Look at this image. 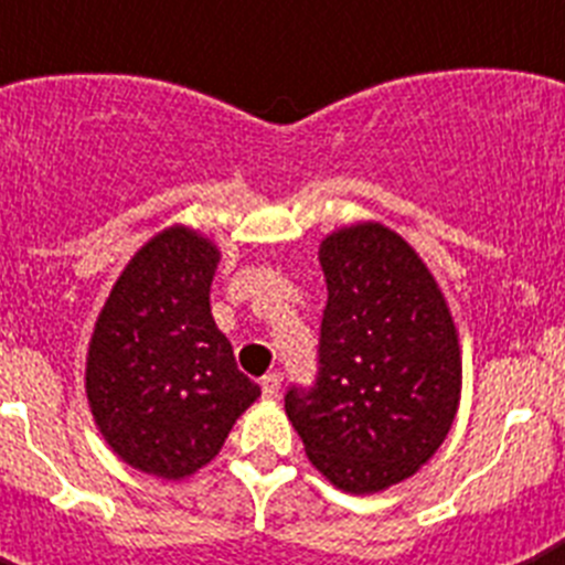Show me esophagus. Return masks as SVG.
<instances>
[{
	"mask_svg": "<svg viewBox=\"0 0 565 565\" xmlns=\"http://www.w3.org/2000/svg\"><path fill=\"white\" fill-rule=\"evenodd\" d=\"M263 396L266 398H277L279 396V387H282V376L279 373H268V376H263Z\"/></svg>",
	"mask_w": 565,
	"mask_h": 565,
	"instance_id": "1",
	"label": "esophagus"
}]
</instances>
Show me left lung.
<instances>
[{"mask_svg":"<svg viewBox=\"0 0 565 565\" xmlns=\"http://www.w3.org/2000/svg\"><path fill=\"white\" fill-rule=\"evenodd\" d=\"M328 306L311 391L286 393L306 456L348 495H373L436 456L461 402L450 306L416 248L376 221L319 243Z\"/></svg>","mask_w":565,"mask_h":565,"instance_id":"1","label":"left lung"}]
</instances>
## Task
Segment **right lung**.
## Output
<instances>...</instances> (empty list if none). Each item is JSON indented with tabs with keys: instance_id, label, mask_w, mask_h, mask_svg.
Listing matches in <instances>:
<instances>
[{
	"instance_id": "right-lung-1",
	"label": "right lung",
	"mask_w": 565,
	"mask_h": 565,
	"mask_svg": "<svg viewBox=\"0 0 565 565\" xmlns=\"http://www.w3.org/2000/svg\"><path fill=\"white\" fill-rule=\"evenodd\" d=\"M217 263L206 234L163 228L124 266L89 337L84 391L98 433L124 463L163 481L206 467L259 396L214 326Z\"/></svg>"
}]
</instances>
